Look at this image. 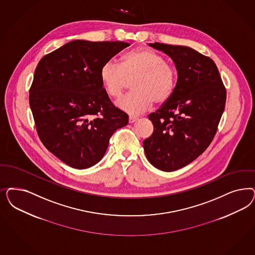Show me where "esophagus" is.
Returning <instances> with one entry per match:
<instances>
[{"instance_id": "34e87169", "label": "esophagus", "mask_w": 255, "mask_h": 255, "mask_svg": "<svg viewBox=\"0 0 255 255\" xmlns=\"http://www.w3.org/2000/svg\"><path fill=\"white\" fill-rule=\"evenodd\" d=\"M137 120H138V118H137V117H134V116H129V118H128V123H135Z\"/></svg>"}]
</instances>
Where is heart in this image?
<instances>
[{"mask_svg": "<svg viewBox=\"0 0 255 255\" xmlns=\"http://www.w3.org/2000/svg\"><path fill=\"white\" fill-rule=\"evenodd\" d=\"M100 78L108 96L117 99L132 82L133 93L116 102L121 111L138 115L147 111L153 102L163 104L173 96L177 82L176 68L155 51L138 48L127 53L121 65L114 60L106 62Z\"/></svg>", "mask_w": 255, "mask_h": 255, "instance_id": "b5f03b06", "label": "heart"}]
</instances>
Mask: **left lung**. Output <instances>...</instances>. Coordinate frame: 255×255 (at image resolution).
I'll use <instances>...</instances> for the list:
<instances>
[{
  "label": "left lung",
  "mask_w": 255,
  "mask_h": 255,
  "mask_svg": "<svg viewBox=\"0 0 255 255\" xmlns=\"http://www.w3.org/2000/svg\"><path fill=\"white\" fill-rule=\"evenodd\" d=\"M148 45L172 58L178 79L171 99L148 116L154 131L143 140V149L156 169L173 172L192 162L211 143L226 90L211 58L185 46Z\"/></svg>",
  "instance_id": "1"
}]
</instances>
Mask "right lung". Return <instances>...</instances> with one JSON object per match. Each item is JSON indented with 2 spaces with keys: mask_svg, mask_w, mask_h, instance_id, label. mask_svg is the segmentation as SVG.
Wrapping results in <instances>:
<instances>
[{
  "mask_svg": "<svg viewBox=\"0 0 255 255\" xmlns=\"http://www.w3.org/2000/svg\"><path fill=\"white\" fill-rule=\"evenodd\" d=\"M130 44L74 40L45 55L35 68L29 102L45 147L66 164L86 169L105 155L128 116L103 88L102 66Z\"/></svg>",
  "mask_w": 255,
  "mask_h": 255,
  "instance_id": "add662e5",
  "label": "right lung"
}]
</instances>
